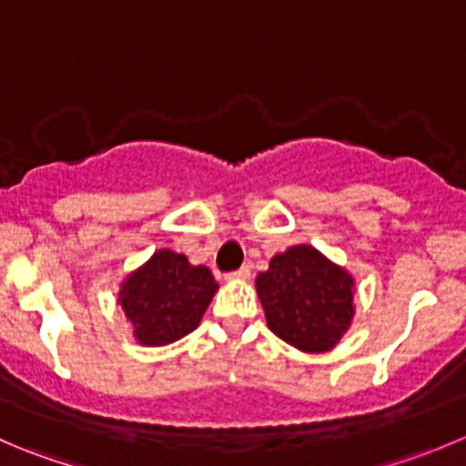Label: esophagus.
<instances>
[{"label":"esophagus","mask_w":466,"mask_h":466,"mask_svg":"<svg viewBox=\"0 0 466 466\" xmlns=\"http://www.w3.org/2000/svg\"><path fill=\"white\" fill-rule=\"evenodd\" d=\"M228 279H248L250 278V266H241V268L232 270V273L225 275Z\"/></svg>","instance_id":"1"}]
</instances>
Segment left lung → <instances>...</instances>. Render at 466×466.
<instances>
[{"label":"left lung","instance_id":"obj_1","mask_svg":"<svg viewBox=\"0 0 466 466\" xmlns=\"http://www.w3.org/2000/svg\"><path fill=\"white\" fill-rule=\"evenodd\" d=\"M268 328L307 353H323L353 319V278L311 246L289 248L257 278Z\"/></svg>","mask_w":466,"mask_h":466}]
</instances>
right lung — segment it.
Here are the masks:
<instances>
[{"instance_id": "add662e5", "label": "right lung", "mask_w": 466, "mask_h": 466, "mask_svg": "<svg viewBox=\"0 0 466 466\" xmlns=\"http://www.w3.org/2000/svg\"><path fill=\"white\" fill-rule=\"evenodd\" d=\"M216 289L218 284L207 266H191L184 255L159 250L129 275L120 305L138 341L164 346L198 328Z\"/></svg>"}]
</instances>
